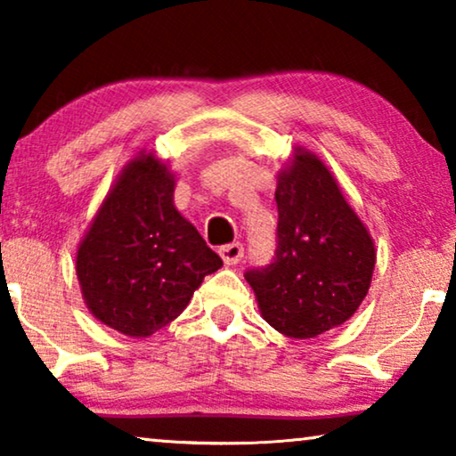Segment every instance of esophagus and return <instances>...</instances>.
<instances>
[{
	"label": "esophagus",
	"mask_w": 456,
	"mask_h": 456,
	"mask_svg": "<svg viewBox=\"0 0 456 456\" xmlns=\"http://www.w3.org/2000/svg\"><path fill=\"white\" fill-rule=\"evenodd\" d=\"M220 255L228 265H234V264H239V261L242 259V255H245V247H242L240 242H230V245L220 247Z\"/></svg>",
	"instance_id": "34e87169"
}]
</instances>
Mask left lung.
I'll use <instances>...</instances> for the list:
<instances>
[{
    "label": "left lung",
    "instance_id": "obj_1",
    "mask_svg": "<svg viewBox=\"0 0 456 456\" xmlns=\"http://www.w3.org/2000/svg\"><path fill=\"white\" fill-rule=\"evenodd\" d=\"M276 251L245 278L261 315L289 338H315L359 309L376 248L322 159L297 149L276 189Z\"/></svg>",
    "mask_w": 456,
    "mask_h": 456
}]
</instances>
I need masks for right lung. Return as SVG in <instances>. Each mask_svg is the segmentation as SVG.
<instances>
[{
	"label": "right lung",
	"mask_w": 456,
	"mask_h": 456,
	"mask_svg": "<svg viewBox=\"0 0 456 456\" xmlns=\"http://www.w3.org/2000/svg\"><path fill=\"white\" fill-rule=\"evenodd\" d=\"M174 178L151 153L124 167L77 255L91 314L142 338L183 314L203 278L222 267L174 208Z\"/></svg>",
	"instance_id": "1"
}]
</instances>
